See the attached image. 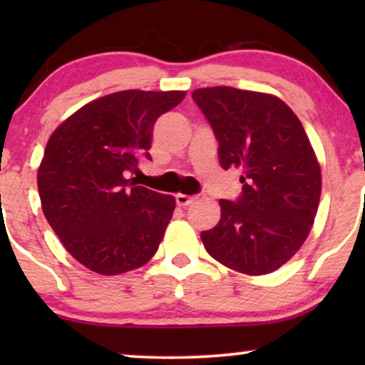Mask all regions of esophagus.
Here are the masks:
<instances>
[{
    "label": "esophagus",
    "mask_w": 365,
    "mask_h": 365,
    "mask_svg": "<svg viewBox=\"0 0 365 365\" xmlns=\"http://www.w3.org/2000/svg\"><path fill=\"white\" fill-rule=\"evenodd\" d=\"M194 201H196V196H187V194H176V202L179 204V206L186 207V206H189V204H192Z\"/></svg>",
    "instance_id": "esophagus-1"
}]
</instances>
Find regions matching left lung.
<instances>
[{
  "mask_svg": "<svg viewBox=\"0 0 365 365\" xmlns=\"http://www.w3.org/2000/svg\"><path fill=\"white\" fill-rule=\"evenodd\" d=\"M192 99L211 124L224 169L242 168V192L221 199V219L201 232L206 251L232 271H276L306 241L321 199V166L292 109L277 96L229 86Z\"/></svg>",
  "mask_w": 365,
  "mask_h": 365,
  "instance_id": "obj_1",
  "label": "left lung"
}]
</instances>
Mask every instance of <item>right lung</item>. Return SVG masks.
<instances>
[{
	"instance_id": "1",
	"label": "right lung",
	"mask_w": 365,
	"mask_h": 365,
	"mask_svg": "<svg viewBox=\"0 0 365 365\" xmlns=\"http://www.w3.org/2000/svg\"><path fill=\"white\" fill-rule=\"evenodd\" d=\"M184 91L128 89L78 109L51 134L38 169L49 226L66 251L104 276L141 267L171 221L173 196L138 186L129 174L151 159L153 126Z\"/></svg>"
}]
</instances>
